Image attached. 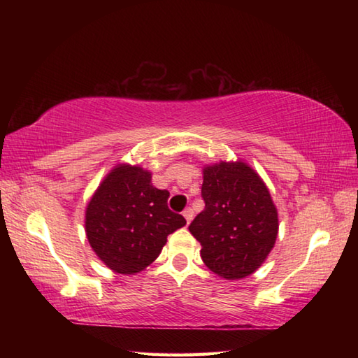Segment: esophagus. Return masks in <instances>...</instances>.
I'll use <instances>...</instances> for the list:
<instances>
[{
  "instance_id": "34e87169",
  "label": "esophagus",
  "mask_w": 358,
  "mask_h": 358,
  "mask_svg": "<svg viewBox=\"0 0 358 358\" xmlns=\"http://www.w3.org/2000/svg\"><path fill=\"white\" fill-rule=\"evenodd\" d=\"M183 217L186 218V223L189 224L192 222V217H194V210L191 209V208H187V209H185L183 210Z\"/></svg>"
}]
</instances>
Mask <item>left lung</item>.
Instances as JSON below:
<instances>
[{
  "mask_svg": "<svg viewBox=\"0 0 358 358\" xmlns=\"http://www.w3.org/2000/svg\"><path fill=\"white\" fill-rule=\"evenodd\" d=\"M204 210L189 231L200 241L203 263L226 280L254 273L268 258L278 234V212L268 186L248 163L203 167Z\"/></svg>",
  "mask_w": 358,
  "mask_h": 358,
  "instance_id": "1",
  "label": "left lung"
}]
</instances>
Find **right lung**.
<instances>
[{"label":"right lung","instance_id":"1","mask_svg":"<svg viewBox=\"0 0 358 358\" xmlns=\"http://www.w3.org/2000/svg\"><path fill=\"white\" fill-rule=\"evenodd\" d=\"M169 192L152 186L141 166L120 163L106 175L87 203L89 245L109 269L134 275L157 260L167 235L186 224L167 208Z\"/></svg>","mask_w":358,"mask_h":358}]
</instances>
